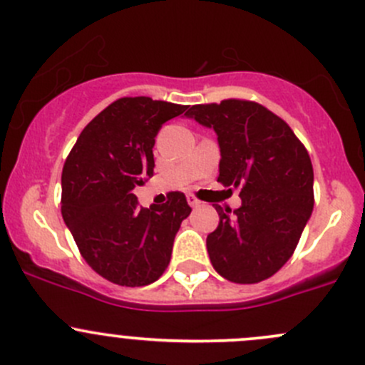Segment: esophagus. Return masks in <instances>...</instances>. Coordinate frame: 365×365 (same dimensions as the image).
<instances>
[{"label":"esophagus","instance_id":"1","mask_svg":"<svg viewBox=\"0 0 365 365\" xmlns=\"http://www.w3.org/2000/svg\"><path fill=\"white\" fill-rule=\"evenodd\" d=\"M187 202H189V205L192 206V208H197V206L201 205V201H199V199L195 197V195H189V197H187Z\"/></svg>","mask_w":365,"mask_h":365}]
</instances>
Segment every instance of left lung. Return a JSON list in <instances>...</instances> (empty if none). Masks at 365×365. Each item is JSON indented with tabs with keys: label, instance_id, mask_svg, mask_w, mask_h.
I'll use <instances>...</instances> for the list:
<instances>
[{
	"label": "left lung",
	"instance_id": "obj_1",
	"mask_svg": "<svg viewBox=\"0 0 365 365\" xmlns=\"http://www.w3.org/2000/svg\"><path fill=\"white\" fill-rule=\"evenodd\" d=\"M213 128L220 147L218 178L241 185V206L222 210L206 237L215 271L234 283H259L292 257L313 212V166L304 145L285 120L262 105L224 99L187 110Z\"/></svg>",
	"mask_w": 365,
	"mask_h": 365
}]
</instances>
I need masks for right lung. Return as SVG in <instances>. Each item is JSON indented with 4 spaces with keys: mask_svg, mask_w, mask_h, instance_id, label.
I'll list each match as a JSON object with an SVG mask.
<instances>
[{
    "mask_svg": "<svg viewBox=\"0 0 365 365\" xmlns=\"http://www.w3.org/2000/svg\"><path fill=\"white\" fill-rule=\"evenodd\" d=\"M187 106L120 98L86 125L61 176V213L92 269L122 287L150 285L170 264L173 241L190 206L170 192L140 208L133 189L153 175V143L164 122Z\"/></svg>",
    "mask_w": 365,
    "mask_h": 365,
    "instance_id": "1",
    "label": "right lung"
}]
</instances>
